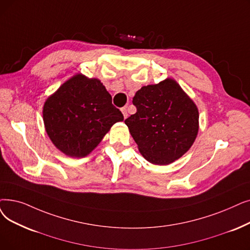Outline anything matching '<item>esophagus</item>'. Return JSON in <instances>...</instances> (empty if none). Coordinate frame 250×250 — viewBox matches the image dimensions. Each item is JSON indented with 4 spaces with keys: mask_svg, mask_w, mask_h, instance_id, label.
Masks as SVG:
<instances>
[{
    "mask_svg": "<svg viewBox=\"0 0 250 250\" xmlns=\"http://www.w3.org/2000/svg\"><path fill=\"white\" fill-rule=\"evenodd\" d=\"M122 112H123V114H124V117L126 118V117H127V110H126L125 107L122 108Z\"/></svg>",
    "mask_w": 250,
    "mask_h": 250,
    "instance_id": "obj_1",
    "label": "esophagus"
}]
</instances>
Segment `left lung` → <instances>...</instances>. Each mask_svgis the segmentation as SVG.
Instances as JSON below:
<instances>
[{
    "instance_id": "obj_1",
    "label": "left lung",
    "mask_w": 250,
    "mask_h": 250,
    "mask_svg": "<svg viewBox=\"0 0 250 250\" xmlns=\"http://www.w3.org/2000/svg\"><path fill=\"white\" fill-rule=\"evenodd\" d=\"M133 104L137 112L125 124L146 160L167 166L191 148L198 134L199 113L175 80L142 86Z\"/></svg>"
}]
</instances>
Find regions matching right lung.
<instances>
[{
  "label": "right lung",
  "mask_w": 250,
  "mask_h": 250,
  "mask_svg": "<svg viewBox=\"0 0 250 250\" xmlns=\"http://www.w3.org/2000/svg\"><path fill=\"white\" fill-rule=\"evenodd\" d=\"M46 132L65 155L84 157L124 115L98 79L75 74L46 100L42 108Z\"/></svg>",
  "instance_id": "add662e5"
}]
</instances>
